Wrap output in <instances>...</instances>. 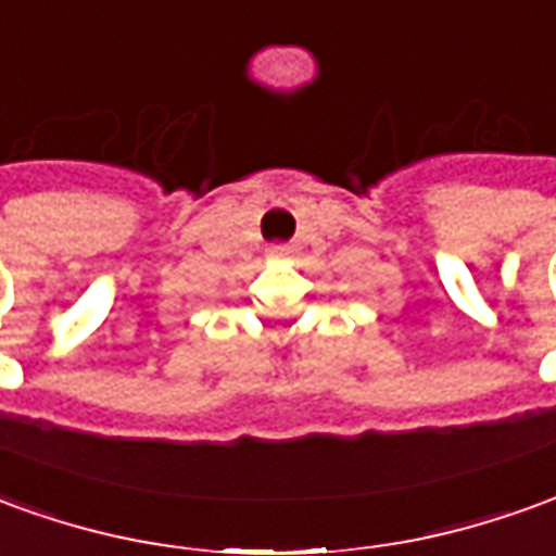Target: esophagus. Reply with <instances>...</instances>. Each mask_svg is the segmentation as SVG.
<instances>
[{
	"mask_svg": "<svg viewBox=\"0 0 556 556\" xmlns=\"http://www.w3.org/2000/svg\"><path fill=\"white\" fill-rule=\"evenodd\" d=\"M265 255L270 262H289V258H294V247H289V243H274V247H267Z\"/></svg>",
	"mask_w": 556,
	"mask_h": 556,
	"instance_id": "34e87169",
	"label": "esophagus"
}]
</instances>
